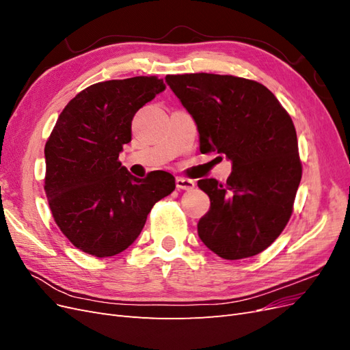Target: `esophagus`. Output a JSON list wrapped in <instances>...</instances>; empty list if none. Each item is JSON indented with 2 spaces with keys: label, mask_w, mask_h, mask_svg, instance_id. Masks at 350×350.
Here are the masks:
<instances>
[{
  "label": "esophagus",
  "mask_w": 350,
  "mask_h": 350,
  "mask_svg": "<svg viewBox=\"0 0 350 350\" xmlns=\"http://www.w3.org/2000/svg\"><path fill=\"white\" fill-rule=\"evenodd\" d=\"M176 188L178 189H187V191H189V189H193L196 187V183L193 181V179H187V178H176Z\"/></svg>",
  "instance_id": "34e87169"
}]
</instances>
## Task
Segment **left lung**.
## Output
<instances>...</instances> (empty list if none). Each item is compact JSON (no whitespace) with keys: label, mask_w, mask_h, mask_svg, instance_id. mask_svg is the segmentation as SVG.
I'll return each mask as SVG.
<instances>
[{"label":"left lung","mask_w":350,"mask_h":350,"mask_svg":"<svg viewBox=\"0 0 350 350\" xmlns=\"http://www.w3.org/2000/svg\"><path fill=\"white\" fill-rule=\"evenodd\" d=\"M165 81L196 121L200 152L224 153L232 163L225 184L198 181L210 208L198 237L225 260L270 247L292 215L302 165L289 113L262 84L220 74H178Z\"/></svg>","instance_id":"8db88e82"}]
</instances>
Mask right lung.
Returning <instances> with one entry per match:
<instances>
[{
	"instance_id": "1",
	"label": "right lung",
	"mask_w": 350,
	"mask_h": 350,
	"mask_svg": "<svg viewBox=\"0 0 350 350\" xmlns=\"http://www.w3.org/2000/svg\"><path fill=\"white\" fill-rule=\"evenodd\" d=\"M163 90L157 77L102 81L58 116L45 144V193L55 224L83 252L103 258L129 248L154 203L175 189L169 172L137 178L118 161L135 112Z\"/></svg>"
}]
</instances>
